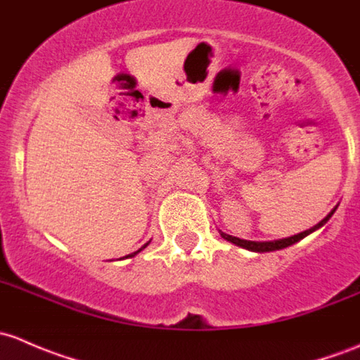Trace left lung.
<instances>
[{
  "instance_id": "left-lung-1",
  "label": "left lung",
  "mask_w": 360,
  "mask_h": 360,
  "mask_svg": "<svg viewBox=\"0 0 360 360\" xmlns=\"http://www.w3.org/2000/svg\"><path fill=\"white\" fill-rule=\"evenodd\" d=\"M336 207H338V206H336ZM336 207H335V210L331 211V213L328 214V217L324 218V220H322V221H319V224L316 225V227L309 229V231H305V232H300V234H296V236L286 237V239H279V240H265V243H257V240H243V239H237V237L227 236V234H224V232H220V236L224 237V239L231 240V243H232V244H236V246H240V248H244V250L255 251V253H266V251L284 250V248H288V246H291V244L298 243L300 239H303V237H307V236H309V234H312V232H316L317 229H321L322 225H324L326 221H328L329 218H331V214L335 213V211H336Z\"/></svg>"
}]
</instances>
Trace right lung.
Listing matches in <instances>:
<instances>
[{
  "instance_id": "right-lung-1",
  "label": "right lung",
  "mask_w": 360,
  "mask_h": 360,
  "mask_svg": "<svg viewBox=\"0 0 360 360\" xmlns=\"http://www.w3.org/2000/svg\"><path fill=\"white\" fill-rule=\"evenodd\" d=\"M149 244H150V240H149V243H147V244H143V246H142V248H139V250H136V251H135V253H131V255H126V257H123V258H131V257H135V255H139V253H140V251H142V250H143V248H147V246H149Z\"/></svg>"
}]
</instances>
